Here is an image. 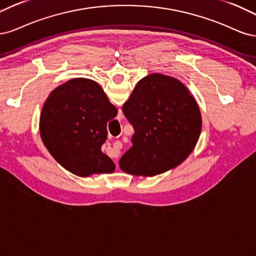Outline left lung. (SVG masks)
I'll list each match as a JSON object with an SVG mask.
<instances>
[{
  "mask_svg": "<svg viewBox=\"0 0 256 256\" xmlns=\"http://www.w3.org/2000/svg\"><path fill=\"white\" fill-rule=\"evenodd\" d=\"M123 112L133 124V146L119 160L132 176H154L174 169L192 154L202 130L194 98L178 78L152 73L140 80Z\"/></svg>",
  "mask_w": 256,
  "mask_h": 256,
  "instance_id": "1",
  "label": "left lung"
}]
</instances>
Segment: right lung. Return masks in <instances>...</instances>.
<instances>
[{"label": "right lung", "mask_w": 256, "mask_h": 256, "mask_svg": "<svg viewBox=\"0 0 256 256\" xmlns=\"http://www.w3.org/2000/svg\"><path fill=\"white\" fill-rule=\"evenodd\" d=\"M117 112L94 80H69L56 87L44 104L41 140L53 158L73 174L88 178L112 173L116 166L101 146L107 138V122Z\"/></svg>", "instance_id": "obj_1"}]
</instances>
